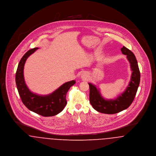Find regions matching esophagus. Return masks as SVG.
<instances>
[{
  "mask_svg": "<svg viewBox=\"0 0 156 156\" xmlns=\"http://www.w3.org/2000/svg\"><path fill=\"white\" fill-rule=\"evenodd\" d=\"M88 73H86V72H83V73H82V74H81V78L83 79V80H86L87 78H88Z\"/></svg>",
  "mask_w": 156,
  "mask_h": 156,
  "instance_id": "esophagus-1",
  "label": "esophagus"
}]
</instances>
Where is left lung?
<instances>
[{"label":"left lung","mask_w":156,"mask_h":156,"mask_svg":"<svg viewBox=\"0 0 156 156\" xmlns=\"http://www.w3.org/2000/svg\"><path fill=\"white\" fill-rule=\"evenodd\" d=\"M121 51L123 54L127 55L132 71L129 86L121 95L115 99H105L96 87L88 83L90 102L93 108L99 112L107 114L120 112L127 109L132 104L136 96L140 83V71L138 62L134 54L130 50L123 46Z\"/></svg>","instance_id":"obj_1"}]
</instances>
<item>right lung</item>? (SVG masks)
Wrapping results in <instances>:
<instances>
[{"mask_svg": "<svg viewBox=\"0 0 156 156\" xmlns=\"http://www.w3.org/2000/svg\"><path fill=\"white\" fill-rule=\"evenodd\" d=\"M38 48L29 50L20 60L16 74V82L18 91L23 104L31 111L44 117L54 116L62 112L67 104L66 93L70 87L76 83L75 80L67 82L52 93L41 96L30 91L24 78V66L27 58Z\"/></svg>", "mask_w": 156, "mask_h": 156, "instance_id": "add662e5", "label": "right lung"}]
</instances>
